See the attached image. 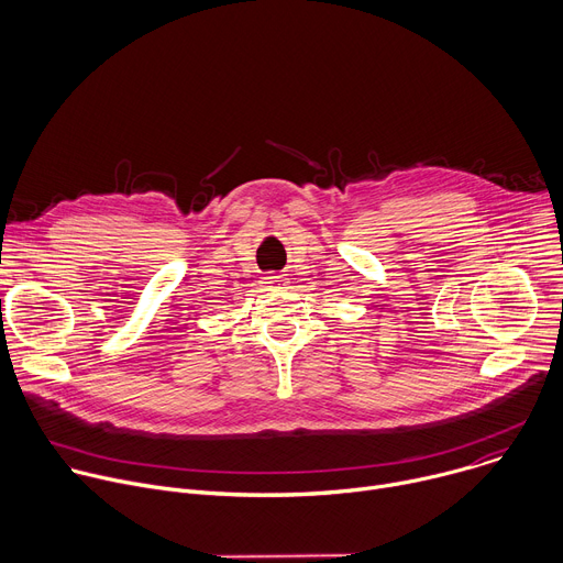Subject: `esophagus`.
<instances>
[{"label": "esophagus", "mask_w": 563, "mask_h": 563, "mask_svg": "<svg viewBox=\"0 0 563 563\" xmlns=\"http://www.w3.org/2000/svg\"><path fill=\"white\" fill-rule=\"evenodd\" d=\"M285 280H287V278H285L283 274H269V276L263 278V287H265V289H276V287H280Z\"/></svg>", "instance_id": "obj_1"}]
</instances>
